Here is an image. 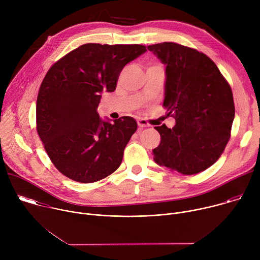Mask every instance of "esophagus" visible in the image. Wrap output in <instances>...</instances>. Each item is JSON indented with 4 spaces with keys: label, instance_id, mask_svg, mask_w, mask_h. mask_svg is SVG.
I'll use <instances>...</instances> for the list:
<instances>
[{
    "label": "esophagus",
    "instance_id": "obj_1",
    "mask_svg": "<svg viewBox=\"0 0 260 260\" xmlns=\"http://www.w3.org/2000/svg\"><path fill=\"white\" fill-rule=\"evenodd\" d=\"M138 125H139V127H147V126H149V123H148L146 120H144V119H139L138 120Z\"/></svg>",
    "mask_w": 260,
    "mask_h": 260
}]
</instances>
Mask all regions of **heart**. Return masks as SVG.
I'll list each match as a JSON object with an SVG mask.
<instances>
[{"label": "heart", "mask_w": 260, "mask_h": 260, "mask_svg": "<svg viewBox=\"0 0 260 260\" xmlns=\"http://www.w3.org/2000/svg\"><path fill=\"white\" fill-rule=\"evenodd\" d=\"M152 66H154V64H152ZM148 67H150V66H148ZM148 67H147V68H148Z\"/></svg>", "instance_id": "1"}]
</instances>
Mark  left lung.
Segmentation results:
<instances>
[{
	"instance_id": "1",
	"label": "left lung",
	"mask_w": 260,
	"mask_h": 260,
	"mask_svg": "<svg viewBox=\"0 0 260 260\" xmlns=\"http://www.w3.org/2000/svg\"><path fill=\"white\" fill-rule=\"evenodd\" d=\"M167 66L164 107L176 124L155 126L160 144L153 159L170 171L193 175L214 165L230 141L233 91L215 62L197 49L164 42L148 46Z\"/></svg>"
}]
</instances>
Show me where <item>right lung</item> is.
I'll return each instance as SVG.
<instances>
[{
  "label": "right lung",
  "instance_id": "obj_1",
  "mask_svg": "<svg viewBox=\"0 0 260 260\" xmlns=\"http://www.w3.org/2000/svg\"><path fill=\"white\" fill-rule=\"evenodd\" d=\"M145 51L146 46L139 44L87 43L46 73L37 98V133L51 162L66 177L92 183L119 168L137 122L123 116L111 124L96 110L102 92L114 91L124 66Z\"/></svg>",
  "mask_w": 260,
  "mask_h": 260
}]
</instances>
